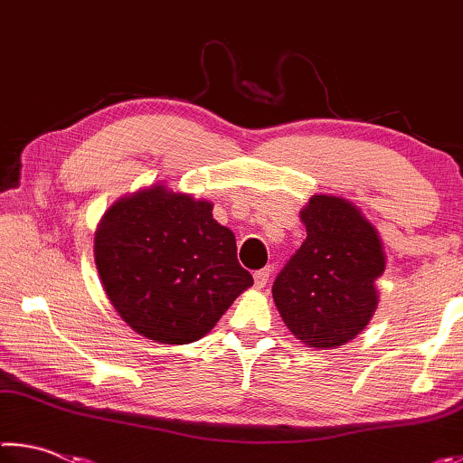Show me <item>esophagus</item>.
Masks as SVG:
<instances>
[{
  "label": "esophagus",
  "instance_id": "34e87169",
  "mask_svg": "<svg viewBox=\"0 0 463 463\" xmlns=\"http://www.w3.org/2000/svg\"><path fill=\"white\" fill-rule=\"evenodd\" d=\"M255 288H265V284H268L269 281V268H263V269H260V271H255Z\"/></svg>",
  "mask_w": 463,
  "mask_h": 463
}]
</instances>
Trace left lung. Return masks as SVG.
Instances as JSON below:
<instances>
[{
	"label": "left lung",
	"mask_w": 463,
	"mask_h": 463,
	"mask_svg": "<svg viewBox=\"0 0 463 463\" xmlns=\"http://www.w3.org/2000/svg\"><path fill=\"white\" fill-rule=\"evenodd\" d=\"M307 241L273 281L284 325L312 349H336L364 331L378 308L386 269L380 232L354 202L317 194L300 210Z\"/></svg>",
	"instance_id": "8db88e82"
}]
</instances>
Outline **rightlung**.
I'll use <instances>...</instances> for the list:
<instances>
[{
	"instance_id": "right-lung-1",
	"label": "right lung",
	"mask_w": 463,
	"mask_h": 463,
	"mask_svg": "<svg viewBox=\"0 0 463 463\" xmlns=\"http://www.w3.org/2000/svg\"><path fill=\"white\" fill-rule=\"evenodd\" d=\"M214 203L153 184L122 195L98 222V276L132 331L163 345L202 339L253 286Z\"/></svg>"
}]
</instances>
